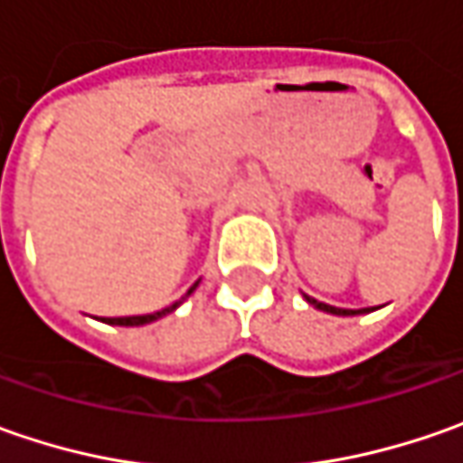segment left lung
I'll list each match as a JSON object with an SVG mask.
<instances>
[{
    "label": "left lung",
    "mask_w": 463,
    "mask_h": 463,
    "mask_svg": "<svg viewBox=\"0 0 463 463\" xmlns=\"http://www.w3.org/2000/svg\"><path fill=\"white\" fill-rule=\"evenodd\" d=\"M307 301H309L311 307H317V309L329 311V314H340V317H350V314H364V311H371V309H340V307H329V304H322V301H317V298H311V296H307Z\"/></svg>",
    "instance_id": "1"
}]
</instances>
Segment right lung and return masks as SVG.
I'll return each mask as SVG.
<instances>
[{"mask_svg":"<svg viewBox=\"0 0 463 463\" xmlns=\"http://www.w3.org/2000/svg\"><path fill=\"white\" fill-rule=\"evenodd\" d=\"M198 283H193L190 286V291H187L185 296L193 294V288H195ZM183 296V298H185ZM180 298V301H183ZM180 301H175L172 307H167V309H162V311H154V314H138V317H105L102 322H108V325H120V327H138V325H149V322H154V319H159V317H165V314H169V311H175L177 307H180Z\"/></svg>","mask_w":463,"mask_h":463,"instance_id":"right-lung-1","label":"right lung"}]
</instances>
